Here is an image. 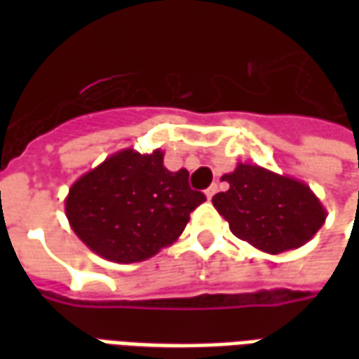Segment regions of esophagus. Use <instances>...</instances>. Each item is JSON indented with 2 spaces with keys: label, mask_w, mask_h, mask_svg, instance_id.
Segmentation results:
<instances>
[{
  "label": "esophagus",
  "mask_w": 359,
  "mask_h": 359,
  "mask_svg": "<svg viewBox=\"0 0 359 359\" xmlns=\"http://www.w3.org/2000/svg\"><path fill=\"white\" fill-rule=\"evenodd\" d=\"M215 194H217V184L213 182V184H211V187L205 190V198H208V200H211V198H213Z\"/></svg>",
  "instance_id": "34e87169"
}]
</instances>
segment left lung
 <instances>
[{"label":"left lung","instance_id":"left-lung-1","mask_svg":"<svg viewBox=\"0 0 359 359\" xmlns=\"http://www.w3.org/2000/svg\"><path fill=\"white\" fill-rule=\"evenodd\" d=\"M221 180L226 192L213 196L231 233L265 254H283L309 242L327 219L323 203L313 190L292 177L265 167L238 163Z\"/></svg>","mask_w":359,"mask_h":359}]
</instances>
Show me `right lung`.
<instances>
[{"instance_id": "1", "label": "right lung", "mask_w": 359, "mask_h": 359, "mask_svg": "<svg viewBox=\"0 0 359 359\" xmlns=\"http://www.w3.org/2000/svg\"><path fill=\"white\" fill-rule=\"evenodd\" d=\"M163 151L121 149L73 182L65 213L74 234L94 254L136 264L171 246L205 202L188 184V171H169Z\"/></svg>"}]
</instances>
